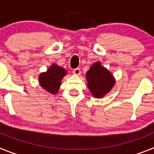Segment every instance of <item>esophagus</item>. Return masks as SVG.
<instances>
[{"instance_id":"34e87169","label":"esophagus","mask_w":154,"mask_h":154,"mask_svg":"<svg viewBox=\"0 0 154 154\" xmlns=\"http://www.w3.org/2000/svg\"><path fill=\"white\" fill-rule=\"evenodd\" d=\"M73 73L74 74H77V75H80L81 74V69L80 68H75V69H73Z\"/></svg>"}]
</instances>
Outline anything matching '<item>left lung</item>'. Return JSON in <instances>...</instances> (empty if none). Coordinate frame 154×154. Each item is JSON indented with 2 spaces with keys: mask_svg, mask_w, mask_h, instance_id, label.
Wrapping results in <instances>:
<instances>
[{
  "mask_svg": "<svg viewBox=\"0 0 154 154\" xmlns=\"http://www.w3.org/2000/svg\"><path fill=\"white\" fill-rule=\"evenodd\" d=\"M88 86L95 97H101L107 94L115 84L112 73L103 67L99 62L95 63L86 73Z\"/></svg>",
  "mask_w": 154,
  "mask_h": 154,
  "instance_id": "obj_1",
  "label": "left lung"
}]
</instances>
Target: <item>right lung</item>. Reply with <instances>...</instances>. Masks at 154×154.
<instances>
[{
  "label": "right lung",
  "instance_id": "1",
  "mask_svg": "<svg viewBox=\"0 0 154 154\" xmlns=\"http://www.w3.org/2000/svg\"><path fill=\"white\" fill-rule=\"evenodd\" d=\"M66 75V70L57 65H53L49 68L46 73H41L39 76V83L41 86L49 93L57 94L58 91L60 81Z\"/></svg>",
  "mask_w": 154,
  "mask_h": 154
}]
</instances>
